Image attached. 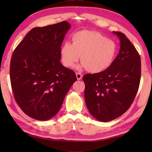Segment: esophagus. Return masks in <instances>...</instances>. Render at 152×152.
Here are the masks:
<instances>
[{
	"label": "esophagus",
	"mask_w": 152,
	"mask_h": 152,
	"mask_svg": "<svg viewBox=\"0 0 152 152\" xmlns=\"http://www.w3.org/2000/svg\"><path fill=\"white\" fill-rule=\"evenodd\" d=\"M76 77H77V79L78 80H80V79H82V75L80 73L76 72Z\"/></svg>",
	"instance_id": "1"
}]
</instances>
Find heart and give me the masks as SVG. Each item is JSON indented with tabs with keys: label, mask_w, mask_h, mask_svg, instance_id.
I'll use <instances>...</instances> for the list:
<instances>
[{
	"label": "heart",
	"mask_w": 152,
	"mask_h": 152,
	"mask_svg": "<svg viewBox=\"0 0 152 152\" xmlns=\"http://www.w3.org/2000/svg\"><path fill=\"white\" fill-rule=\"evenodd\" d=\"M72 44L66 42L60 49L63 65L72 67L79 60L77 69L84 68L96 73L102 72L112 65L117 51L114 40L108 39L98 32L81 30L72 36Z\"/></svg>",
	"instance_id": "b5f03b06"
}]
</instances>
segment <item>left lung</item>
<instances>
[{
	"label": "left lung",
	"mask_w": 152,
	"mask_h": 152,
	"mask_svg": "<svg viewBox=\"0 0 152 152\" xmlns=\"http://www.w3.org/2000/svg\"><path fill=\"white\" fill-rule=\"evenodd\" d=\"M120 40V50L105 70L85 75V102L96 120L108 122L129 108L139 88L141 79L140 54L125 34L113 31Z\"/></svg>",
	"instance_id": "left-lung-1"
}]
</instances>
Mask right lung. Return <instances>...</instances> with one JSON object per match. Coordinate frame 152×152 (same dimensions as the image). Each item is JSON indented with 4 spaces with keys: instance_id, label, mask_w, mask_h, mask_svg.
Wrapping results in <instances>:
<instances>
[{
    "instance_id": "right-lung-1",
    "label": "right lung",
    "mask_w": 152,
    "mask_h": 152,
    "mask_svg": "<svg viewBox=\"0 0 152 152\" xmlns=\"http://www.w3.org/2000/svg\"><path fill=\"white\" fill-rule=\"evenodd\" d=\"M68 22L31 29L12 55L10 79L14 97L25 113L48 121L59 112L75 72L60 63L61 45Z\"/></svg>"
}]
</instances>
